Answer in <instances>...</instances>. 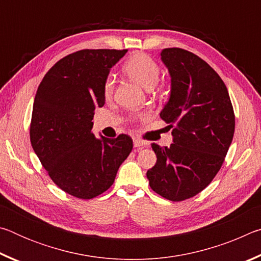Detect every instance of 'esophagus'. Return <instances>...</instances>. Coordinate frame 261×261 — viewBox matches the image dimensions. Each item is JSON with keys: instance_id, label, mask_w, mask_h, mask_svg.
Returning a JSON list of instances; mask_svg holds the SVG:
<instances>
[{"instance_id": "1", "label": "esophagus", "mask_w": 261, "mask_h": 261, "mask_svg": "<svg viewBox=\"0 0 261 261\" xmlns=\"http://www.w3.org/2000/svg\"><path fill=\"white\" fill-rule=\"evenodd\" d=\"M134 146L140 148V147L146 146V143H145V141H143V140L138 139V138H135V139H134Z\"/></svg>"}]
</instances>
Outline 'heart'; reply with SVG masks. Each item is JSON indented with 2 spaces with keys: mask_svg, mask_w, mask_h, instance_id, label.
<instances>
[{
  "mask_svg": "<svg viewBox=\"0 0 261 261\" xmlns=\"http://www.w3.org/2000/svg\"><path fill=\"white\" fill-rule=\"evenodd\" d=\"M123 71L132 81L139 84L145 90H152L160 78V68L151 57L143 54V53H136L131 55L123 65ZM114 91V79L108 77L103 84V95L105 98L109 99L113 95Z\"/></svg>",
  "mask_w": 261,
  "mask_h": 261,
  "instance_id": "heart-1",
  "label": "heart"
}]
</instances>
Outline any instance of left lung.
I'll return each mask as SVG.
<instances>
[{
  "label": "left lung",
  "mask_w": 261,
  "mask_h": 261,
  "mask_svg": "<svg viewBox=\"0 0 261 261\" xmlns=\"http://www.w3.org/2000/svg\"><path fill=\"white\" fill-rule=\"evenodd\" d=\"M161 61L170 94L160 117L173 127V144H152L156 163L147 171L153 191L180 201L202 191L218 174L235 131V115L222 79L200 57L166 48Z\"/></svg>",
  "instance_id": "8db88e82"
}]
</instances>
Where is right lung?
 Segmentation results:
<instances>
[{
    "label": "right lung",
    "instance_id": "1",
    "mask_svg": "<svg viewBox=\"0 0 261 261\" xmlns=\"http://www.w3.org/2000/svg\"><path fill=\"white\" fill-rule=\"evenodd\" d=\"M126 50L84 49L63 57L35 94L31 144L57 187L92 199L112 187L132 151L126 135L109 139L92 132L95 108L105 105L103 84Z\"/></svg>",
    "mask_w": 261,
    "mask_h": 261
}]
</instances>
